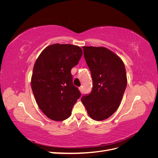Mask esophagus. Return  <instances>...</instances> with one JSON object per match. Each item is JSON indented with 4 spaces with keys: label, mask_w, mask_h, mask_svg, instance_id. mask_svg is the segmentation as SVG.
Instances as JSON below:
<instances>
[{
    "label": "esophagus",
    "mask_w": 158,
    "mask_h": 158,
    "mask_svg": "<svg viewBox=\"0 0 158 158\" xmlns=\"http://www.w3.org/2000/svg\"><path fill=\"white\" fill-rule=\"evenodd\" d=\"M79 90L80 91V92H81V93L83 94V92H84V89H83V87H82V86H80V87L79 88Z\"/></svg>",
    "instance_id": "esophagus-1"
}]
</instances>
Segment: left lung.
Returning a JSON list of instances; mask_svg holds the SVG:
<instances>
[{
	"label": "left lung",
	"instance_id": "obj_1",
	"mask_svg": "<svg viewBox=\"0 0 158 158\" xmlns=\"http://www.w3.org/2000/svg\"><path fill=\"white\" fill-rule=\"evenodd\" d=\"M93 81L91 93L81 98L89 116L107 119L117 111L127 85L125 66L114 52L103 47H82Z\"/></svg>",
	"mask_w": 158,
	"mask_h": 158
}]
</instances>
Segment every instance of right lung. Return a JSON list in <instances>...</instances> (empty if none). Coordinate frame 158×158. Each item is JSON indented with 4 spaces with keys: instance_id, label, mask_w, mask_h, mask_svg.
Instances as JSON below:
<instances>
[{
    "instance_id": "add662e5",
    "label": "right lung",
    "mask_w": 158,
    "mask_h": 158,
    "mask_svg": "<svg viewBox=\"0 0 158 158\" xmlns=\"http://www.w3.org/2000/svg\"><path fill=\"white\" fill-rule=\"evenodd\" d=\"M79 46L55 44L43 51L34 64L31 86L37 104L51 120L61 121L71 114L80 97L70 70L82 55Z\"/></svg>"
}]
</instances>
